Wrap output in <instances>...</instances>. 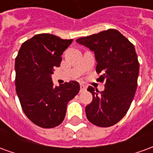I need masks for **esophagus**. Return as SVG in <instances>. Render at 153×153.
Returning a JSON list of instances; mask_svg holds the SVG:
<instances>
[{"label":"esophagus","mask_w":153,"mask_h":153,"mask_svg":"<svg viewBox=\"0 0 153 153\" xmlns=\"http://www.w3.org/2000/svg\"><path fill=\"white\" fill-rule=\"evenodd\" d=\"M80 87H81V91H84L86 90V86L84 85H80Z\"/></svg>","instance_id":"esophagus-1"}]
</instances>
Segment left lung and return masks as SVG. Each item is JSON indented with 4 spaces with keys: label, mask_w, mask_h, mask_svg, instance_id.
Returning <instances> with one entry per match:
<instances>
[{
    "label": "left lung",
    "mask_w": 153,
    "mask_h": 153,
    "mask_svg": "<svg viewBox=\"0 0 153 153\" xmlns=\"http://www.w3.org/2000/svg\"><path fill=\"white\" fill-rule=\"evenodd\" d=\"M77 44L94 52L98 80L105 82L100 92L89 86L93 96L85 107L88 120L99 127H110L126 114L137 90L139 63L135 48L118 30H105L76 39Z\"/></svg>",
    "instance_id": "obj_1"
}]
</instances>
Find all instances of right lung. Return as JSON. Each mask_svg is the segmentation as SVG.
Masks as SVG:
<instances>
[{"mask_svg": "<svg viewBox=\"0 0 153 153\" xmlns=\"http://www.w3.org/2000/svg\"><path fill=\"white\" fill-rule=\"evenodd\" d=\"M50 34H36L21 45L16 58V89L25 114L34 124L44 128L63 121L68 103L78 94L80 85L71 81L53 86V68L72 43Z\"/></svg>", "mask_w": 153, "mask_h": 153, "instance_id": "obj_1", "label": "right lung"}]
</instances>
